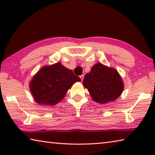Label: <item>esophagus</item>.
<instances>
[{
	"mask_svg": "<svg viewBox=\"0 0 155 155\" xmlns=\"http://www.w3.org/2000/svg\"><path fill=\"white\" fill-rule=\"evenodd\" d=\"M80 78H81V81H83V78H84V75L83 74V75H81L80 76Z\"/></svg>",
	"mask_w": 155,
	"mask_h": 155,
	"instance_id": "34e87169",
	"label": "esophagus"
}]
</instances>
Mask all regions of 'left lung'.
I'll return each instance as SVG.
<instances>
[{"label": "left lung", "mask_w": 155, "mask_h": 155, "mask_svg": "<svg viewBox=\"0 0 155 155\" xmlns=\"http://www.w3.org/2000/svg\"><path fill=\"white\" fill-rule=\"evenodd\" d=\"M83 84L93 101L102 104L117 99L124 87L117 70L101 63L93 65L90 72L85 74Z\"/></svg>", "instance_id": "left-lung-1"}]
</instances>
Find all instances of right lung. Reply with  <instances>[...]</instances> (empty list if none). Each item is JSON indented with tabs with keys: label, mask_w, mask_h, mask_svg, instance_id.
<instances>
[{
	"label": "right lung",
	"mask_w": 155,
	"mask_h": 155,
	"mask_svg": "<svg viewBox=\"0 0 155 155\" xmlns=\"http://www.w3.org/2000/svg\"><path fill=\"white\" fill-rule=\"evenodd\" d=\"M81 81L61 62L44 65L33 76L29 89L34 100L40 105H55L64 98L73 84Z\"/></svg>",
	"instance_id": "add662e5"
}]
</instances>
